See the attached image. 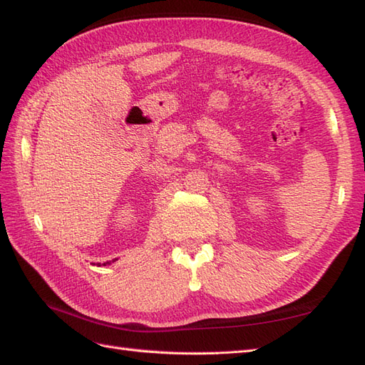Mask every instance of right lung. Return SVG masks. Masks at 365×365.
Returning a JSON list of instances; mask_svg holds the SVG:
<instances>
[{"label":"right lung","mask_w":365,"mask_h":365,"mask_svg":"<svg viewBox=\"0 0 365 365\" xmlns=\"http://www.w3.org/2000/svg\"><path fill=\"white\" fill-rule=\"evenodd\" d=\"M116 261V258L115 259H112V261H107V262H104V266H107V264H112V262H115ZM98 266H101V262H98Z\"/></svg>","instance_id":"1"}]
</instances>
